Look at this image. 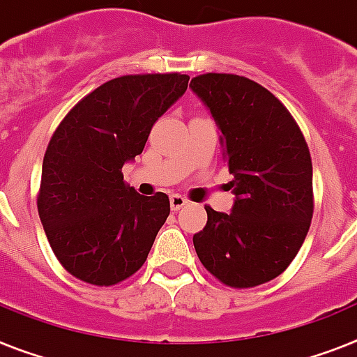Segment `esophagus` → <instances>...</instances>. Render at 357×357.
Here are the masks:
<instances>
[{
  "instance_id": "esophagus-1",
  "label": "esophagus",
  "mask_w": 357,
  "mask_h": 357,
  "mask_svg": "<svg viewBox=\"0 0 357 357\" xmlns=\"http://www.w3.org/2000/svg\"><path fill=\"white\" fill-rule=\"evenodd\" d=\"M185 202H188V199L182 195H172L169 197V204H172V210L173 211H178L182 208V206H185Z\"/></svg>"
}]
</instances>
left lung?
Masks as SVG:
<instances>
[{"label":"left lung","mask_w":357,"mask_h":357,"mask_svg":"<svg viewBox=\"0 0 357 357\" xmlns=\"http://www.w3.org/2000/svg\"><path fill=\"white\" fill-rule=\"evenodd\" d=\"M190 87L222 132L235 195L231 213L206 206L208 222L193 235L197 255L226 287L272 281L297 255L314 213L305 137L288 109L253 79L208 73Z\"/></svg>","instance_id":"left-lung-1"}]
</instances>
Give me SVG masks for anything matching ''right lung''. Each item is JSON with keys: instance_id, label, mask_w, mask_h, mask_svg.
Listing matches in <instances>:
<instances>
[{"instance_id": "1", "label": "right lung", "mask_w": 357, "mask_h": 357, "mask_svg": "<svg viewBox=\"0 0 357 357\" xmlns=\"http://www.w3.org/2000/svg\"><path fill=\"white\" fill-rule=\"evenodd\" d=\"M190 76L128 75L82 98L47 146L38 213L52 252L70 275L96 287L142 268L169 199L144 197L122 166L144 151L153 123L181 98Z\"/></svg>"}]
</instances>
